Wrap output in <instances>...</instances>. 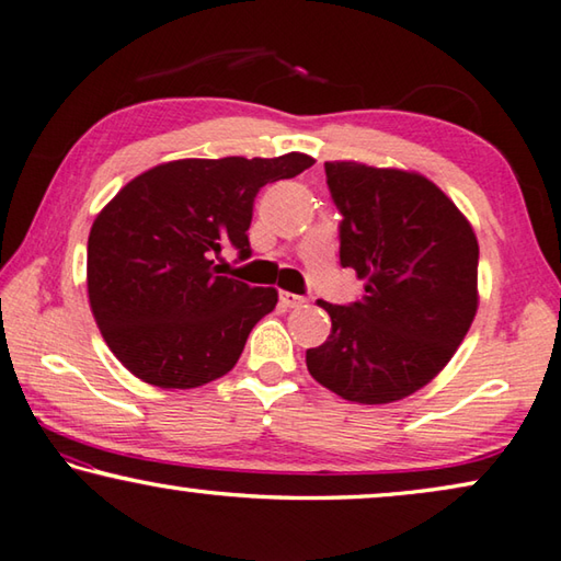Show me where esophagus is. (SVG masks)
Listing matches in <instances>:
<instances>
[{
  "label": "esophagus",
  "instance_id": "34e87169",
  "mask_svg": "<svg viewBox=\"0 0 561 561\" xmlns=\"http://www.w3.org/2000/svg\"><path fill=\"white\" fill-rule=\"evenodd\" d=\"M306 298L296 296V293H288V290H280V306L283 308H300Z\"/></svg>",
  "mask_w": 561,
  "mask_h": 561
}]
</instances>
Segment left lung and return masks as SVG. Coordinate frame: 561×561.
<instances>
[{
	"mask_svg": "<svg viewBox=\"0 0 561 561\" xmlns=\"http://www.w3.org/2000/svg\"><path fill=\"white\" fill-rule=\"evenodd\" d=\"M342 214L340 263L365 278L350 306L318 300L330 337L306 352L322 387L389 404L426 387L456 355L478 310V239L458 206L416 172L325 162Z\"/></svg>",
	"mask_w": 561,
	"mask_h": 561,
	"instance_id": "1",
	"label": "left lung"
}]
</instances>
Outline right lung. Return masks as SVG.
<instances>
[{
    "mask_svg": "<svg viewBox=\"0 0 561 561\" xmlns=\"http://www.w3.org/2000/svg\"><path fill=\"white\" fill-rule=\"evenodd\" d=\"M316 162L174 160L135 176L95 216L88 236V300L113 355L160 389H194L239 362L278 290L219 275L214 255H251L249 226L261 186Z\"/></svg>",
    "mask_w": 561,
    "mask_h": 561,
    "instance_id": "obj_1",
    "label": "right lung"
}]
</instances>
